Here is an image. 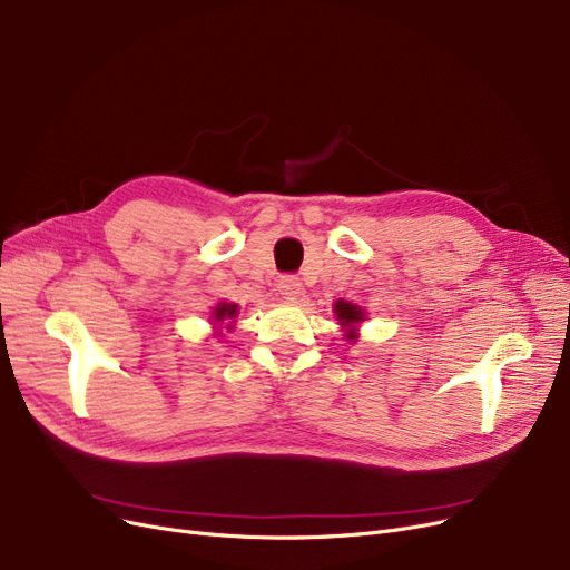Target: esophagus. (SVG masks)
<instances>
[{"label":"esophagus","instance_id":"obj_1","mask_svg":"<svg viewBox=\"0 0 570 570\" xmlns=\"http://www.w3.org/2000/svg\"><path fill=\"white\" fill-rule=\"evenodd\" d=\"M277 288H279V293L284 295L286 301H295V298H298V295L303 293V286H301L298 277H293V275H284V277H279Z\"/></svg>","mask_w":570,"mask_h":570}]
</instances>
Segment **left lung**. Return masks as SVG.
Here are the masks:
<instances>
[{
    "label": "left lung",
    "mask_w": 570,
    "mask_h": 570,
    "mask_svg": "<svg viewBox=\"0 0 570 570\" xmlns=\"http://www.w3.org/2000/svg\"><path fill=\"white\" fill-rule=\"evenodd\" d=\"M335 316H337V321H340V326L342 328H346V340H356L358 337V333H356V326L361 324V321H365V312L358 307V305H354V303H346V301H337L335 303Z\"/></svg>",
    "instance_id": "8db88e82"
}]
</instances>
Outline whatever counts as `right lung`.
<instances>
[{"label": "right lung", "mask_w": 570, "mask_h": 570, "mask_svg": "<svg viewBox=\"0 0 570 570\" xmlns=\"http://www.w3.org/2000/svg\"><path fill=\"white\" fill-rule=\"evenodd\" d=\"M212 314H214L216 324H233V318L237 314V305H233V303H218Z\"/></svg>", "instance_id": "obj_1"}]
</instances>
